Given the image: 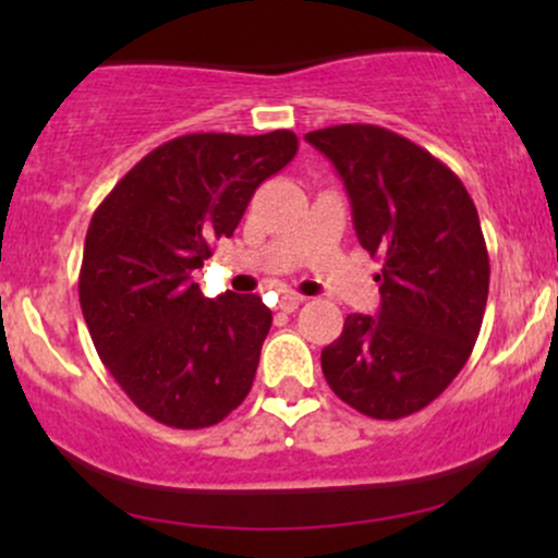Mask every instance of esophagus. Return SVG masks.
Wrapping results in <instances>:
<instances>
[{
  "label": "esophagus",
  "instance_id": "obj_1",
  "mask_svg": "<svg viewBox=\"0 0 558 558\" xmlns=\"http://www.w3.org/2000/svg\"><path fill=\"white\" fill-rule=\"evenodd\" d=\"M304 296H299V293H291V291H286L283 296H280V310L283 312H293V310H299L301 304H304Z\"/></svg>",
  "mask_w": 558,
  "mask_h": 558
}]
</instances>
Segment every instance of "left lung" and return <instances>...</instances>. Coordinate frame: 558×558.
I'll return each instance as SVG.
<instances>
[{
    "label": "left lung",
    "mask_w": 558,
    "mask_h": 558,
    "mask_svg": "<svg viewBox=\"0 0 558 558\" xmlns=\"http://www.w3.org/2000/svg\"><path fill=\"white\" fill-rule=\"evenodd\" d=\"M345 185L356 239L380 257L377 315H349L323 349L332 393L375 420L438 399L472 354L488 301V248L464 183L430 151L380 125L304 136Z\"/></svg>",
    "instance_id": "8db88e82"
}]
</instances>
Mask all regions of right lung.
<instances>
[{
	"instance_id": "1",
	"label": "right lung",
	"mask_w": 558,
	"mask_h": 558,
	"mask_svg": "<svg viewBox=\"0 0 558 558\" xmlns=\"http://www.w3.org/2000/svg\"><path fill=\"white\" fill-rule=\"evenodd\" d=\"M296 149L291 131L189 133L149 151L94 213L83 319L105 367L151 420L198 430L252 390L272 312L254 293L204 299L194 270Z\"/></svg>"
}]
</instances>
